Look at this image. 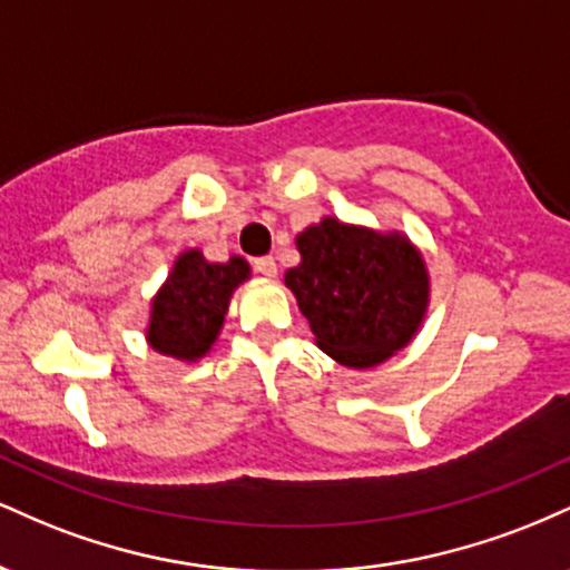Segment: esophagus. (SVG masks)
<instances>
[{"label": "esophagus", "instance_id": "34e87169", "mask_svg": "<svg viewBox=\"0 0 570 570\" xmlns=\"http://www.w3.org/2000/svg\"><path fill=\"white\" fill-rule=\"evenodd\" d=\"M254 271H257L259 276H265V278H276L278 265H276V259H273V257H259L257 263H254Z\"/></svg>", "mask_w": 570, "mask_h": 570}]
</instances>
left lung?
<instances>
[{
	"instance_id": "1",
	"label": "left lung",
	"mask_w": 570,
	"mask_h": 570,
	"mask_svg": "<svg viewBox=\"0 0 570 570\" xmlns=\"http://www.w3.org/2000/svg\"><path fill=\"white\" fill-rule=\"evenodd\" d=\"M294 244L299 265L286 271L284 284L326 356L370 370L417 335L431 281L421 248L407 235L324 217Z\"/></svg>"
}]
</instances>
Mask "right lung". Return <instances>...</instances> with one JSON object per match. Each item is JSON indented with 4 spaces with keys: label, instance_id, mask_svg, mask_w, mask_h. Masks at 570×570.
<instances>
[{
    "label": "right lung",
    "instance_id": "right-lung-1",
    "mask_svg": "<svg viewBox=\"0 0 570 570\" xmlns=\"http://www.w3.org/2000/svg\"><path fill=\"white\" fill-rule=\"evenodd\" d=\"M252 276L244 257L208 263L200 248L174 259L166 284L149 305V348L179 362H198L217 343L233 292Z\"/></svg>",
    "mask_w": 570,
    "mask_h": 570
}]
</instances>
